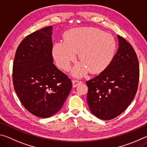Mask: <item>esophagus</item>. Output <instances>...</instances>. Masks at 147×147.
<instances>
[{
    "instance_id": "34e87169",
    "label": "esophagus",
    "mask_w": 147,
    "mask_h": 147,
    "mask_svg": "<svg viewBox=\"0 0 147 147\" xmlns=\"http://www.w3.org/2000/svg\"><path fill=\"white\" fill-rule=\"evenodd\" d=\"M82 83V81H78V80H72V84H73V87L75 88L78 84Z\"/></svg>"
}]
</instances>
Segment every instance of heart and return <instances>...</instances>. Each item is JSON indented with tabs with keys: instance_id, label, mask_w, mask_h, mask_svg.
I'll return each instance as SVG.
<instances>
[{
	"instance_id": "heart-1",
	"label": "heart",
	"mask_w": 147,
	"mask_h": 147,
	"mask_svg": "<svg viewBox=\"0 0 147 147\" xmlns=\"http://www.w3.org/2000/svg\"><path fill=\"white\" fill-rule=\"evenodd\" d=\"M116 42L111 35L93 28H81L67 32L64 40L53 45V57L59 67L69 68L71 62L79 53L80 63L74 67V76L82 77L90 71L100 73L111 63L114 58Z\"/></svg>"
}]
</instances>
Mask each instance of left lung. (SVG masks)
<instances>
[{"instance_id":"obj_1","label":"left lung","mask_w":147,"mask_h":147,"mask_svg":"<svg viewBox=\"0 0 147 147\" xmlns=\"http://www.w3.org/2000/svg\"><path fill=\"white\" fill-rule=\"evenodd\" d=\"M119 48L110 64L99 76L86 81L87 102L97 117L110 120L125 111L138 90L140 68L134 50L117 35Z\"/></svg>"}]
</instances>
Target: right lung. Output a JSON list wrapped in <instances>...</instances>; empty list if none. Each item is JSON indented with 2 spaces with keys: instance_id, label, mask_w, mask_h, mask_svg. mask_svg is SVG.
Wrapping results in <instances>:
<instances>
[{
  "instance_id": "add662e5",
  "label": "right lung",
  "mask_w": 147,
  "mask_h": 147,
  "mask_svg": "<svg viewBox=\"0 0 147 147\" xmlns=\"http://www.w3.org/2000/svg\"><path fill=\"white\" fill-rule=\"evenodd\" d=\"M53 27L25 37L13 65L15 91L23 106L35 116L46 118L61 109L72 87L71 79L53 63Z\"/></svg>"
}]
</instances>
